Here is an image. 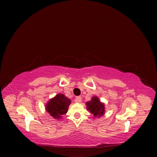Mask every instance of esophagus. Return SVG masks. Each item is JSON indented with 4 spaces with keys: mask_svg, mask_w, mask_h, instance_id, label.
Masks as SVG:
<instances>
[{
    "mask_svg": "<svg viewBox=\"0 0 157 157\" xmlns=\"http://www.w3.org/2000/svg\"><path fill=\"white\" fill-rule=\"evenodd\" d=\"M82 101V98L81 96H77L75 98V101L77 102V103H80Z\"/></svg>",
    "mask_w": 157,
    "mask_h": 157,
    "instance_id": "obj_1",
    "label": "esophagus"
}]
</instances>
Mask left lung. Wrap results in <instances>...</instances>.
I'll return each instance as SVG.
<instances>
[{"instance_id": "left-lung-1", "label": "left lung", "mask_w": 157, "mask_h": 157, "mask_svg": "<svg viewBox=\"0 0 157 157\" xmlns=\"http://www.w3.org/2000/svg\"><path fill=\"white\" fill-rule=\"evenodd\" d=\"M87 109L92 115L96 117L97 116L101 117L105 112L104 104L101 103L97 97H94L91 101L86 103Z\"/></svg>"}]
</instances>
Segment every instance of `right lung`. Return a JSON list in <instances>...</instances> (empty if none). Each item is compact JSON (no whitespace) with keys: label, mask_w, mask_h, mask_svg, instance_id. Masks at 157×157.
<instances>
[{"label":"right lung","mask_w":157,"mask_h":157,"mask_svg":"<svg viewBox=\"0 0 157 157\" xmlns=\"http://www.w3.org/2000/svg\"><path fill=\"white\" fill-rule=\"evenodd\" d=\"M71 100L63 94H59L51 99L46 105V111L56 119H59L61 115H65L68 111Z\"/></svg>","instance_id":"right-lung-1"}]
</instances>
